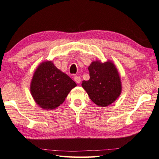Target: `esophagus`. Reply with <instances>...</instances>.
Returning <instances> with one entry per match:
<instances>
[{
  "label": "esophagus",
  "instance_id": "34e87169",
  "mask_svg": "<svg viewBox=\"0 0 159 159\" xmlns=\"http://www.w3.org/2000/svg\"><path fill=\"white\" fill-rule=\"evenodd\" d=\"M74 81H75L76 83L79 84L80 82H81V79H80V77L79 76H76L74 77Z\"/></svg>",
  "mask_w": 159,
  "mask_h": 159
}]
</instances>
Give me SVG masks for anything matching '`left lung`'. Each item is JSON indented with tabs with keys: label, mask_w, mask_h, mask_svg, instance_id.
<instances>
[{
	"label": "left lung",
	"mask_w": 159,
	"mask_h": 159,
	"mask_svg": "<svg viewBox=\"0 0 159 159\" xmlns=\"http://www.w3.org/2000/svg\"><path fill=\"white\" fill-rule=\"evenodd\" d=\"M88 70L90 78L83 80L82 86L90 99L101 107L112 103L121 92L120 79L115 65L110 61H94Z\"/></svg>",
	"instance_id": "left-lung-1"
}]
</instances>
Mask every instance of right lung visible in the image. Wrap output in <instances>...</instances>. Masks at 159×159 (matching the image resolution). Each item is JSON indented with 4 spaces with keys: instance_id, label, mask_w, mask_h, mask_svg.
<instances>
[{
    "instance_id": "right-lung-1",
    "label": "right lung",
    "mask_w": 159,
    "mask_h": 159,
    "mask_svg": "<svg viewBox=\"0 0 159 159\" xmlns=\"http://www.w3.org/2000/svg\"><path fill=\"white\" fill-rule=\"evenodd\" d=\"M76 83L51 61L40 64L31 83L32 95L40 107L52 110L63 103Z\"/></svg>"
}]
</instances>
